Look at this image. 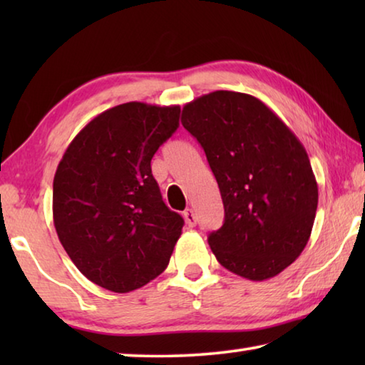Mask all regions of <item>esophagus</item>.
<instances>
[{"label": "esophagus", "instance_id": "1", "mask_svg": "<svg viewBox=\"0 0 365 365\" xmlns=\"http://www.w3.org/2000/svg\"><path fill=\"white\" fill-rule=\"evenodd\" d=\"M183 217H185V222H187L188 227L196 225V215L193 212V209H187V211L183 212Z\"/></svg>", "mask_w": 365, "mask_h": 365}]
</instances>
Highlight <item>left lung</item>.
Wrapping results in <instances>:
<instances>
[{"instance_id":"1","label":"left lung","mask_w":365,"mask_h":365,"mask_svg":"<svg viewBox=\"0 0 365 365\" xmlns=\"http://www.w3.org/2000/svg\"><path fill=\"white\" fill-rule=\"evenodd\" d=\"M182 123L206 153L225 209L207 243L220 265L267 280L294 262L311 237L319 188L296 135L257 98L212 91L185 104Z\"/></svg>"}]
</instances>
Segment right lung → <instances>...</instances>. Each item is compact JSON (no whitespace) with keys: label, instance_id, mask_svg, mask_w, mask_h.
<instances>
[{"label":"right lung","instance_id":"add662e5","mask_svg":"<svg viewBox=\"0 0 365 365\" xmlns=\"http://www.w3.org/2000/svg\"><path fill=\"white\" fill-rule=\"evenodd\" d=\"M180 106L125 103L90 120L54 174L53 219L61 245L86 279L128 293L168 267L182 235L151 159L178 128Z\"/></svg>","mask_w":365,"mask_h":365}]
</instances>
